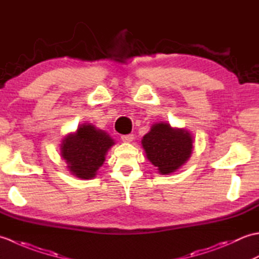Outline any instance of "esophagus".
Returning <instances> with one entry per match:
<instances>
[{
  "instance_id": "1",
  "label": "esophagus",
  "mask_w": 259,
  "mask_h": 259,
  "mask_svg": "<svg viewBox=\"0 0 259 259\" xmlns=\"http://www.w3.org/2000/svg\"><path fill=\"white\" fill-rule=\"evenodd\" d=\"M135 139V136L133 134H129V135H123L121 136V140L123 142H131Z\"/></svg>"
}]
</instances>
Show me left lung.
Wrapping results in <instances>:
<instances>
[{"label":"left lung","mask_w":259,"mask_h":259,"mask_svg":"<svg viewBox=\"0 0 259 259\" xmlns=\"http://www.w3.org/2000/svg\"><path fill=\"white\" fill-rule=\"evenodd\" d=\"M194 138L186 129L172 128L167 122H157L144 136L141 145L146 156L159 174L175 172L190 158Z\"/></svg>","instance_id":"8db88e82"}]
</instances>
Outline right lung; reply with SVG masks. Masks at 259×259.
Returning a JSON list of instances; mask_svg holds the SVG:
<instances>
[{"label": "right lung", "mask_w": 259, "mask_h": 259, "mask_svg": "<svg viewBox=\"0 0 259 259\" xmlns=\"http://www.w3.org/2000/svg\"><path fill=\"white\" fill-rule=\"evenodd\" d=\"M114 144L106 131L91 123H83L78 126L75 133L64 137L60 151L71 174L80 179H92Z\"/></svg>", "instance_id": "add662e5"}]
</instances>
